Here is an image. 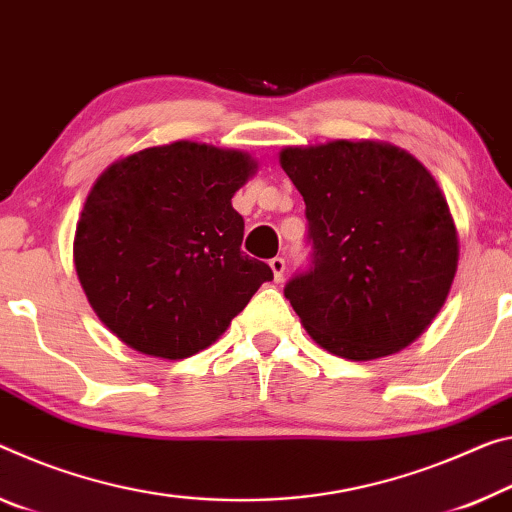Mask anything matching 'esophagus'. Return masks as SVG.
<instances>
[{"label": "esophagus", "mask_w": 512, "mask_h": 512, "mask_svg": "<svg viewBox=\"0 0 512 512\" xmlns=\"http://www.w3.org/2000/svg\"><path fill=\"white\" fill-rule=\"evenodd\" d=\"M269 266H271V271H273V278L280 282L282 275H285V259H282V257H273L271 262H269Z\"/></svg>", "instance_id": "obj_1"}]
</instances>
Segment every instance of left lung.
<instances>
[{"mask_svg":"<svg viewBox=\"0 0 512 512\" xmlns=\"http://www.w3.org/2000/svg\"><path fill=\"white\" fill-rule=\"evenodd\" d=\"M305 200L310 271L285 296L321 348L353 362L399 353L431 326L458 271V230L440 184L385 141L282 148Z\"/></svg>","mask_w":512,"mask_h":512,"instance_id":"1","label":"left lung"}]
</instances>
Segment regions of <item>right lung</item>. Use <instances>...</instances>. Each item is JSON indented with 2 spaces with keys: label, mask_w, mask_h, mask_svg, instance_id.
Returning <instances> with one entry per match:
<instances>
[{
  "label": "right lung",
  "mask_w": 512,
  "mask_h": 512,
  "mask_svg": "<svg viewBox=\"0 0 512 512\" xmlns=\"http://www.w3.org/2000/svg\"><path fill=\"white\" fill-rule=\"evenodd\" d=\"M257 173L248 152L196 141L113 161L81 209L72 259L88 303L134 351L184 360L212 346L269 264L241 250L232 198Z\"/></svg>",
  "instance_id": "1"
}]
</instances>
